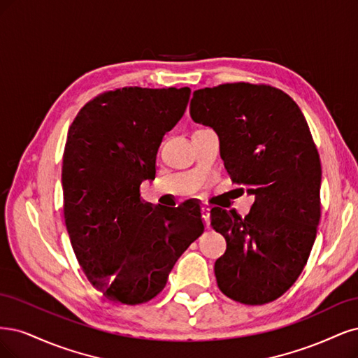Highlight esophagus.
I'll return each mask as SVG.
<instances>
[{
    "label": "esophagus",
    "mask_w": 358,
    "mask_h": 358,
    "mask_svg": "<svg viewBox=\"0 0 358 358\" xmlns=\"http://www.w3.org/2000/svg\"><path fill=\"white\" fill-rule=\"evenodd\" d=\"M202 217H203L205 226L210 229V223H211V205H208V203H203L202 205Z\"/></svg>",
    "instance_id": "1"
}]
</instances>
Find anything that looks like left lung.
Here are the masks:
<instances>
[{"instance_id": "obj_1", "label": "left lung", "mask_w": 358, "mask_h": 358, "mask_svg": "<svg viewBox=\"0 0 358 358\" xmlns=\"http://www.w3.org/2000/svg\"><path fill=\"white\" fill-rule=\"evenodd\" d=\"M190 116L217 132L230 178L256 199L244 218L211 210L227 244L217 285L239 303L273 302L302 273L321 217V162L303 113L281 89L238 82L194 90Z\"/></svg>"}]
</instances>
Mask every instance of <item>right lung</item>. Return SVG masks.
Wrapping results in <instances>:
<instances>
[{
    "label": "right lung",
    "mask_w": 358,
    "mask_h": 358,
    "mask_svg": "<svg viewBox=\"0 0 358 358\" xmlns=\"http://www.w3.org/2000/svg\"><path fill=\"white\" fill-rule=\"evenodd\" d=\"M189 87L129 86L78 111L62 157L64 218L76 257L108 301L140 305L164 290L176 262L203 234L201 205L141 201L164 135L186 111Z\"/></svg>",
    "instance_id": "add662e5"
}]
</instances>
